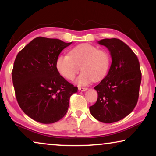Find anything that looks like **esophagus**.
Returning <instances> with one entry per match:
<instances>
[{
  "label": "esophagus",
  "instance_id": "esophagus-1",
  "mask_svg": "<svg viewBox=\"0 0 156 156\" xmlns=\"http://www.w3.org/2000/svg\"><path fill=\"white\" fill-rule=\"evenodd\" d=\"M78 89H79V91H84L87 90V87H79Z\"/></svg>",
  "mask_w": 156,
  "mask_h": 156
}]
</instances>
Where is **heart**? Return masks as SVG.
<instances>
[{
	"mask_svg": "<svg viewBox=\"0 0 156 156\" xmlns=\"http://www.w3.org/2000/svg\"><path fill=\"white\" fill-rule=\"evenodd\" d=\"M110 66V56L105 50L89 44H82L72 48L69 55H59L56 61L58 72L65 79L72 80L76 74L79 85H87L93 80H101L107 73Z\"/></svg>",
	"mask_w": 156,
	"mask_h": 156,
	"instance_id": "obj_1",
	"label": "heart"
}]
</instances>
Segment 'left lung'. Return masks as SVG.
<instances>
[{"instance_id": "1", "label": "left lung", "mask_w": 156, "mask_h": 156, "mask_svg": "<svg viewBox=\"0 0 156 156\" xmlns=\"http://www.w3.org/2000/svg\"><path fill=\"white\" fill-rule=\"evenodd\" d=\"M98 43L108 49L112 62L105 78L94 87L98 98L89 111L98 121L111 123L125 118L135 108L141 72L137 56L121 40L103 39Z\"/></svg>"}]
</instances>
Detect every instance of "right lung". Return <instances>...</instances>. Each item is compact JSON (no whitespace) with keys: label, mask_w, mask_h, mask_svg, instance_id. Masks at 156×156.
I'll return each mask as SVG.
<instances>
[{"label":"right lung","mask_w":156,"mask_h":156,"mask_svg":"<svg viewBox=\"0 0 156 156\" xmlns=\"http://www.w3.org/2000/svg\"><path fill=\"white\" fill-rule=\"evenodd\" d=\"M71 44L37 37L15 59L12 79L16 99L23 112L37 122L53 123L62 119L70 97L77 91L56 67L59 55Z\"/></svg>","instance_id":"1"}]
</instances>
